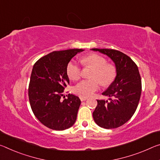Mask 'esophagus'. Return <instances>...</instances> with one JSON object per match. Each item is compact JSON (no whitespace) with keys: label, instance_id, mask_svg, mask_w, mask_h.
<instances>
[{"label":"esophagus","instance_id":"34e87169","mask_svg":"<svg viewBox=\"0 0 160 160\" xmlns=\"http://www.w3.org/2000/svg\"><path fill=\"white\" fill-rule=\"evenodd\" d=\"M80 99L81 101H85L86 100H88V98H85V97H80Z\"/></svg>","mask_w":160,"mask_h":160}]
</instances>
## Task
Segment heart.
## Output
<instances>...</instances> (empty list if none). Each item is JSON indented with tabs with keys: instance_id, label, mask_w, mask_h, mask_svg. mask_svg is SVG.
<instances>
[{
	"instance_id": "obj_1",
	"label": "heart",
	"mask_w": 160,
	"mask_h": 160,
	"mask_svg": "<svg viewBox=\"0 0 160 160\" xmlns=\"http://www.w3.org/2000/svg\"><path fill=\"white\" fill-rule=\"evenodd\" d=\"M85 66H90L94 69L90 80L81 81L73 88V92L80 97H89L100 87V83L104 86L110 85L116 77V68L112 64L107 63L103 57L98 54H90L82 59ZM67 75L72 80H78L81 76V69L75 61H70L66 68Z\"/></svg>"
}]
</instances>
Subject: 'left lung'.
Listing matches in <instances>:
<instances>
[{
    "instance_id": "obj_1",
    "label": "left lung",
    "mask_w": 160,
    "mask_h": 160,
    "mask_svg": "<svg viewBox=\"0 0 160 160\" xmlns=\"http://www.w3.org/2000/svg\"><path fill=\"white\" fill-rule=\"evenodd\" d=\"M107 55L115 63L116 77L108 89L102 93L109 100L98 101L92 113L98 126L114 129L124 125L135 112L142 92L141 78L138 68L128 55L119 50L92 48Z\"/></svg>"
}]
</instances>
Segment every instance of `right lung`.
<instances>
[{"label":"right lung","instance_id":"add662e5","mask_svg":"<svg viewBox=\"0 0 160 160\" xmlns=\"http://www.w3.org/2000/svg\"><path fill=\"white\" fill-rule=\"evenodd\" d=\"M82 49L54 51L35 63L30 76L28 96L35 116L42 125L55 130H64L75 122L81 101L78 96L68 94L61 100L70 82L67 65Z\"/></svg>","mask_w":160,"mask_h":160}]
</instances>
